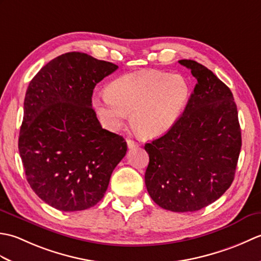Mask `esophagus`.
Wrapping results in <instances>:
<instances>
[{
	"label": "esophagus",
	"mask_w": 261,
	"mask_h": 261,
	"mask_svg": "<svg viewBox=\"0 0 261 261\" xmlns=\"http://www.w3.org/2000/svg\"><path fill=\"white\" fill-rule=\"evenodd\" d=\"M126 145H127V148H129V149L136 148V147L139 146V145H138V142H136V141H134V140H131V139H127V140H126Z\"/></svg>",
	"instance_id": "obj_1"
}]
</instances>
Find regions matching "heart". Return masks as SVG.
I'll use <instances>...</instances> for the list:
<instances>
[{"label":"heart","mask_w":261,"mask_h":261,"mask_svg":"<svg viewBox=\"0 0 261 261\" xmlns=\"http://www.w3.org/2000/svg\"><path fill=\"white\" fill-rule=\"evenodd\" d=\"M108 94L93 96V107L103 125L116 131L131 113L138 135L152 139L165 135L178 120L190 95L181 76L162 71L127 74L113 81Z\"/></svg>","instance_id":"b5f03b06"}]
</instances>
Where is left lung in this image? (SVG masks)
Here are the masks:
<instances>
[{
    "instance_id": "1",
    "label": "left lung",
    "mask_w": 261,
    "mask_h": 261,
    "mask_svg": "<svg viewBox=\"0 0 261 261\" xmlns=\"http://www.w3.org/2000/svg\"><path fill=\"white\" fill-rule=\"evenodd\" d=\"M197 83L173 127L146 143L145 182L152 201L173 212L215 202L234 179L241 129L230 88L195 60L181 59Z\"/></svg>"
}]
</instances>
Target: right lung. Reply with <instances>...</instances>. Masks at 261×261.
I'll list each match as a JSON object with an SVG mask.
<instances>
[{
	"label": "right lung",
	"instance_id": "obj_1",
	"mask_svg": "<svg viewBox=\"0 0 261 261\" xmlns=\"http://www.w3.org/2000/svg\"><path fill=\"white\" fill-rule=\"evenodd\" d=\"M118 66L84 53L50 60L25 93L19 152L37 195L64 212L103 198L112 171L126 153L123 137L102 127L93 90Z\"/></svg>",
	"mask_w": 261,
	"mask_h": 261
}]
</instances>
